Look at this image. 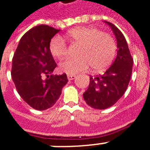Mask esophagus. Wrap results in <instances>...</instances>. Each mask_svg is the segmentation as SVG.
Masks as SVG:
<instances>
[{"instance_id": "34e87169", "label": "esophagus", "mask_w": 150, "mask_h": 150, "mask_svg": "<svg viewBox=\"0 0 150 150\" xmlns=\"http://www.w3.org/2000/svg\"><path fill=\"white\" fill-rule=\"evenodd\" d=\"M67 77H68V79H69V81H71V80H73V79H75L76 78L75 75H67Z\"/></svg>"}]
</instances>
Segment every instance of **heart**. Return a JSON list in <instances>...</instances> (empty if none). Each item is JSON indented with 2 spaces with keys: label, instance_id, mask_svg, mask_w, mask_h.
I'll list each match as a JSON object with an SVG mask.
<instances>
[{
  "label": "heart",
  "instance_id": "1",
  "mask_svg": "<svg viewBox=\"0 0 150 150\" xmlns=\"http://www.w3.org/2000/svg\"><path fill=\"white\" fill-rule=\"evenodd\" d=\"M65 38L72 45H78V58H65L59 64V69L69 75L86 71L89 65L92 71L99 72L106 69L116 52V44L112 36L101 32L92 27H79L69 31ZM49 49L54 58H61L67 53V44L60 37L51 40Z\"/></svg>",
  "mask_w": 150,
  "mask_h": 150
}]
</instances>
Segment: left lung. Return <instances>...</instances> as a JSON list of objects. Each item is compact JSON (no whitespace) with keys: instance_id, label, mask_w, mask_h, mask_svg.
I'll return each instance as SVG.
<instances>
[{"instance_id":"obj_1","label":"left lung","mask_w":150,"mask_h":150,"mask_svg":"<svg viewBox=\"0 0 150 150\" xmlns=\"http://www.w3.org/2000/svg\"><path fill=\"white\" fill-rule=\"evenodd\" d=\"M112 30L117 41V56L103 75L92 77L83 98L89 106L96 109H105L112 106L126 92L132 75L133 59L126 40L118 28L105 21Z\"/></svg>"}]
</instances>
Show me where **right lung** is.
I'll return each instance as SVG.
<instances>
[{"instance_id":"right-lung-1","label":"right lung","mask_w":150,"mask_h":150,"mask_svg":"<svg viewBox=\"0 0 150 150\" xmlns=\"http://www.w3.org/2000/svg\"><path fill=\"white\" fill-rule=\"evenodd\" d=\"M59 31L45 24L32 28L21 38L12 59L11 77L18 94L37 110L53 106L69 81L66 74H52L57 64L49 44Z\"/></svg>"}]
</instances>
